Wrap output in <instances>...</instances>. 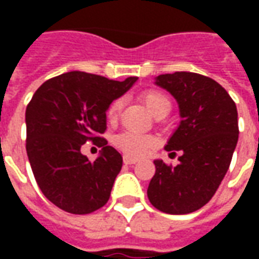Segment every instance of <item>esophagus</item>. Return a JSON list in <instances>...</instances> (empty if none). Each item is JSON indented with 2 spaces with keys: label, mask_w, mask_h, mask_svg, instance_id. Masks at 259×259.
<instances>
[{
  "label": "esophagus",
  "mask_w": 259,
  "mask_h": 259,
  "mask_svg": "<svg viewBox=\"0 0 259 259\" xmlns=\"http://www.w3.org/2000/svg\"><path fill=\"white\" fill-rule=\"evenodd\" d=\"M123 162L126 163V165H133V163L137 162V159H136V158L127 157V155H126V157H123Z\"/></svg>",
  "instance_id": "1"
}]
</instances>
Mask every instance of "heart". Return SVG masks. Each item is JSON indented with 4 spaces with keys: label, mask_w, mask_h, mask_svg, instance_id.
<instances>
[{
    "label": "heart",
    "mask_w": 259,
    "mask_h": 259,
    "mask_svg": "<svg viewBox=\"0 0 259 259\" xmlns=\"http://www.w3.org/2000/svg\"><path fill=\"white\" fill-rule=\"evenodd\" d=\"M143 101L146 104V107L148 108V111L155 115L158 111H161L163 108L170 109V102L166 97L158 93V91H147L143 96ZM122 108V101L116 100L113 101L109 108H108V118L113 120L118 118L119 112ZM113 144L118 147L119 150L124 152L126 155L130 157H143L148 152L154 150L158 146V140L154 136L143 135V133H137V132H132V130H126L119 133L118 136H115L113 139Z\"/></svg>",
    "instance_id": "1"
}]
</instances>
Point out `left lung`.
I'll return each mask as SVG.
<instances>
[{"label":"left lung","instance_id":"left-lung-1","mask_svg":"<svg viewBox=\"0 0 259 259\" xmlns=\"http://www.w3.org/2000/svg\"><path fill=\"white\" fill-rule=\"evenodd\" d=\"M154 83L178 102L180 122L165 150L180 157L175 168L154 161L147 195L159 211L185 215L205 205L228 172L239 139L237 108L222 85L202 74H159Z\"/></svg>","mask_w":259,"mask_h":259}]
</instances>
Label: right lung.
<instances>
[{"mask_svg":"<svg viewBox=\"0 0 259 259\" xmlns=\"http://www.w3.org/2000/svg\"><path fill=\"white\" fill-rule=\"evenodd\" d=\"M136 81L73 70L47 80L31 97L26 151L40 190L61 209L84 215L109 200L123 161L100 135L107 129L109 105ZM89 140L103 147L94 163L79 151Z\"/></svg>","mask_w":259,"mask_h":259,"instance_id":"obj_1","label":"right lung"}]
</instances>
